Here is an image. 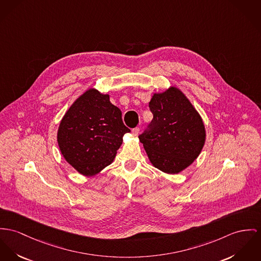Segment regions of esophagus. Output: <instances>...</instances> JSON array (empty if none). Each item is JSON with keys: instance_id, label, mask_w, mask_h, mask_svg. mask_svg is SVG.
<instances>
[{"instance_id": "esophagus-1", "label": "esophagus", "mask_w": 261, "mask_h": 261, "mask_svg": "<svg viewBox=\"0 0 261 261\" xmlns=\"http://www.w3.org/2000/svg\"><path fill=\"white\" fill-rule=\"evenodd\" d=\"M139 131H140V128H139V127H135V128L132 129V134H133L134 136H136V135H138Z\"/></svg>"}]
</instances>
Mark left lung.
Segmentation results:
<instances>
[{
	"label": "left lung",
	"mask_w": 261,
	"mask_h": 261,
	"mask_svg": "<svg viewBox=\"0 0 261 261\" xmlns=\"http://www.w3.org/2000/svg\"><path fill=\"white\" fill-rule=\"evenodd\" d=\"M153 120L139 135L149 160L168 174H178L200 155L205 131L192 103L175 87L149 102Z\"/></svg>",
	"instance_id": "left-lung-1"
}]
</instances>
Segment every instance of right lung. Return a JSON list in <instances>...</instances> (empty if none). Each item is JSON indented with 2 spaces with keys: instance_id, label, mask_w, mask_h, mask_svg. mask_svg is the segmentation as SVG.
Here are the masks:
<instances>
[{
  "instance_id": "right-lung-1",
  "label": "right lung",
  "mask_w": 261,
  "mask_h": 261,
  "mask_svg": "<svg viewBox=\"0 0 261 261\" xmlns=\"http://www.w3.org/2000/svg\"><path fill=\"white\" fill-rule=\"evenodd\" d=\"M129 131L109 95L89 89L63 116L58 142L65 160L82 175L92 176L112 163Z\"/></svg>"
}]
</instances>
